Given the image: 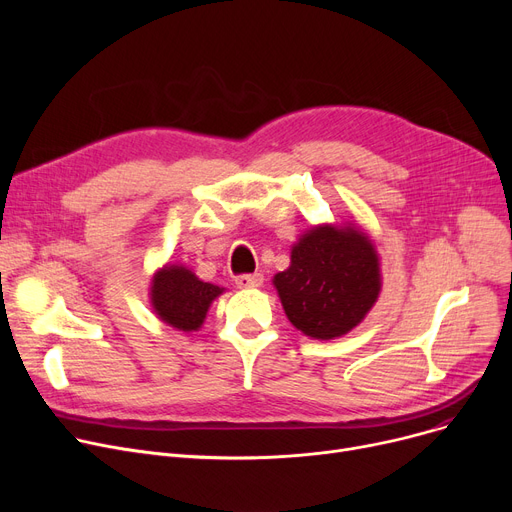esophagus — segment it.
<instances>
[{"instance_id":"esophagus-1","label":"esophagus","mask_w":512,"mask_h":512,"mask_svg":"<svg viewBox=\"0 0 512 512\" xmlns=\"http://www.w3.org/2000/svg\"><path fill=\"white\" fill-rule=\"evenodd\" d=\"M236 284L240 288H257L263 284V276L261 274H240V276H236Z\"/></svg>"}]
</instances>
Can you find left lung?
<instances>
[{
	"label": "left lung",
	"mask_w": 512,
	"mask_h": 512,
	"mask_svg": "<svg viewBox=\"0 0 512 512\" xmlns=\"http://www.w3.org/2000/svg\"><path fill=\"white\" fill-rule=\"evenodd\" d=\"M274 286L290 324L305 336H344L378 301V251L355 224L315 226L292 247L290 267L274 276Z\"/></svg>",
	"instance_id": "left-lung-1"
}]
</instances>
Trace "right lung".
Returning a JSON list of instances; mask_svg holds the SVG:
<instances>
[{
    "instance_id": "add662e5",
    "label": "right lung",
    "mask_w": 512,
    "mask_h": 512,
    "mask_svg": "<svg viewBox=\"0 0 512 512\" xmlns=\"http://www.w3.org/2000/svg\"><path fill=\"white\" fill-rule=\"evenodd\" d=\"M222 292L224 288L199 280L184 265H166L151 280V305L164 324L182 332H197L209 305Z\"/></svg>"
}]
</instances>
